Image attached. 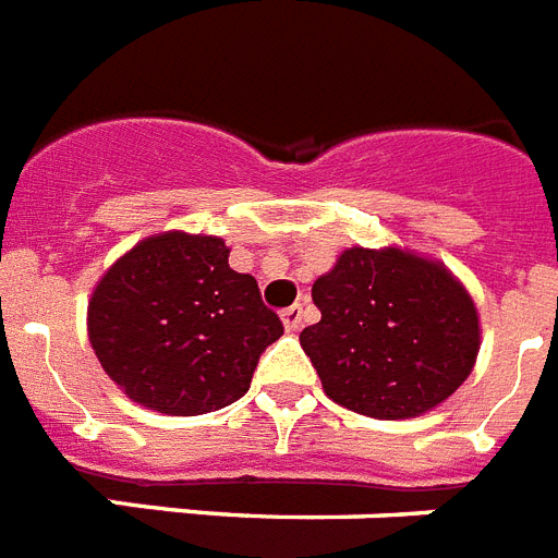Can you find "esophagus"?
I'll return each instance as SVG.
<instances>
[{"label":"esophagus","instance_id":"34e87169","mask_svg":"<svg viewBox=\"0 0 558 558\" xmlns=\"http://www.w3.org/2000/svg\"><path fill=\"white\" fill-rule=\"evenodd\" d=\"M284 331H300L302 328V305H291L282 311Z\"/></svg>","mask_w":558,"mask_h":558}]
</instances>
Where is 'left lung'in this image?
<instances>
[{"mask_svg": "<svg viewBox=\"0 0 558 558\" xmlns=\"http://www.w3.org/2000/svg\"><path fill=\"white\" fill-rule=\"evenodd\" d=\"M311 296L323 319L300 342L333 403L380 421L417 417L470 377L478 311L440 262L349 247Z\"/></svg>", "mask_w": 558, "mask_h": 558, "instance_id": "left-lung-1", "label": "left lung"}]
</instances>
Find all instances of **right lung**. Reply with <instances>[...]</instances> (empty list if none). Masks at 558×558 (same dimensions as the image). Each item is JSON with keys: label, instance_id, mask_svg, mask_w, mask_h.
<instances>
[{"label": "right lung", "instance_id": "add662e5", "mask_svg": "<svg viewBox=\"0 0 558 558\" xmlns=\"http://www.w3.org/2000/svg\"><path fill=\"white\" fill-rule=\"evenodd\" d=\"M218 235H149L114 262L88 302V340L123 395L160 414H207L251 389L282 323Z\"/></svg>", "mask_w": 558, "mask_h": 558}]
</instances>
